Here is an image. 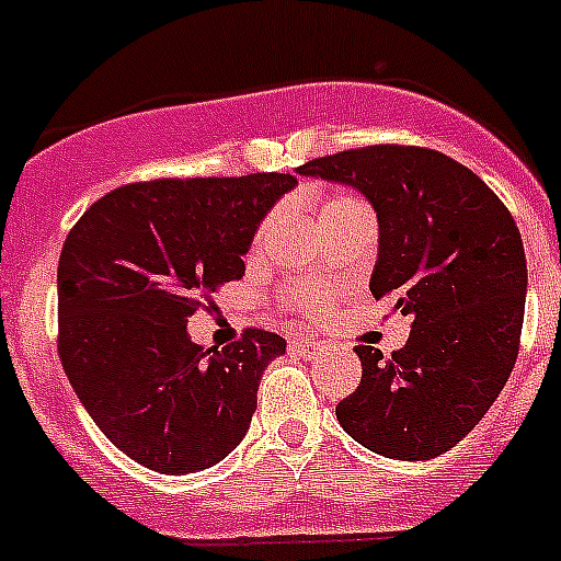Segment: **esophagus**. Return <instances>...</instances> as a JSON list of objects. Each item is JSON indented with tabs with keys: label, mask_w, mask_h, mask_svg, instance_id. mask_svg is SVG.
I'll use <instances>...</instances> for the list:
<instances>
[{
	"label": "esophagus",
	"mask_w": 561,
	"mask_h": 561,
	"mask_svg": "<svg viewBox=\"0 0 561 561\" xmlns=\"http://www.w3.org/2000/svg\"><path fill=\"white\" fill-rule=\"evenodd\" d=\"M291 348L295 351H300V354H314V342H309V340H304V336H295V340H291Z\"/></svg>",
	"instance_id": "esophagus-1"
}]
</instances>
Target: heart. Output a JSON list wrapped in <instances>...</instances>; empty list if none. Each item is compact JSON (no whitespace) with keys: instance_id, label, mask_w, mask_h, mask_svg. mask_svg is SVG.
I'll use <instances>...</instances> for the list:
<instances>
[{"instance_id":"obj_1","label":"heart","mask_w":561,"mask_h":561,"mask_svg":"<svg viewBox=\"0 0 561 561\" xmlns=\"http://www.w3.org/2000/svg\"><path fill=\"white\" fill-rule=\"evenodd\" d=\"M359 210H368L365 207V202H359L356 196H348V193H334V196H325L323 202H320V207H317V216H320V221L325 225H331V221L342 219V216H348V213H359ZM270 227H272V219H264L261 221V227L255 230V238H252V250H261L266 241V236H270ZM280 300H284L286 306H289L291 311H297L300 317H317V311H320V295H317V289L311 284H291L286 286L284 291H280Z\"/></svg>"}]
</instances>
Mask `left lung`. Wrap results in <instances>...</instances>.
<instances>
[{"label":"left lung","instance_id":"8db88e82","mask_svg":"<svg viewBox=\"0 0 561 561\" xmlns=\"http://www.w3.org/2000/svg\"><path fill=\"white\" fill-rule=\"evenodd\" d=\"M297 173L368 196L379 216L370 291L413 320L390 356L356 345L359 388L336 404V421L385 458L447 453L492 408L517 362L528 270L514 216L478 173L433 148H348Z\"/></svg>","mask_w":561,"mask_h":561}]
</instances>
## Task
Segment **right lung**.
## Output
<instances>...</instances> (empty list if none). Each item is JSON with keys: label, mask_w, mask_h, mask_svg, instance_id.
Segmentation results:
<instances>
[{"label": "right lung", "mask_w": 561, "mask_h": 561, "mask_svg": "<svg viewBox=\"0 0 561 561\" xmlns=\"http://www.w3.org/2000/svg\"><path fill=\"white\" fill-rule=\"evenodd\" d=\"M291 173L151 180L83 213L58 257V356L114 447L162 474L199 472L250 430L264 368L286 340L247 329L225 348L187 317L244 275V252Z\"/></svg>", "instance_id": "add662e5"}]
</instances>
